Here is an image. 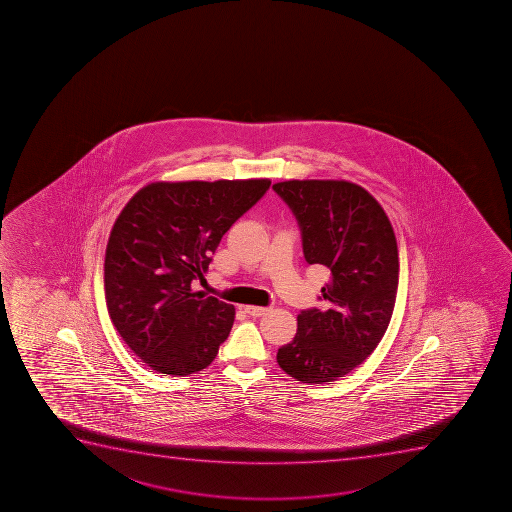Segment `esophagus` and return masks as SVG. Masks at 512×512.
Wrapping results in <instances>:
<instances>
[{
	"instance_id": "obj_1",
	"label": "esophagus",
	"mask_w": 512,
	"mask_h": 512,
	"mask_svg": "<svg viewBox=\"0 0 512 512\" xmlns=\"http://www.w3.org/2000/svg\"><path fill=\"white\" fill-rule=\"evenodd\" d=\"M243 310H245L248 315H252V317H262V315L267 314L270 309L269 307H257V305H245Z\"/></svg>"
}]
</instances>
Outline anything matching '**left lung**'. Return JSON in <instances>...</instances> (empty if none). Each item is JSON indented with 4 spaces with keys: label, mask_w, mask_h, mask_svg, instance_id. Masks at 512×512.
Segmentation results:
<instances>
[{
    "label": "left lung",
    "mask_w": 512,
    "mask_h": 512,
    "mask_svg": "<svg viewBox=\"0 0 512 512\" xmlns=\"http://www.w3.org/2000/svg\"><path fill=\"white\" fill-rule=\"evenodd\" d=\"M274 190L302 232L309 265H324L322 309H307L277 362L304 384H325L362 364L384 337L399 285V252L384 208L345 180H289Z\"/></svg>",
    "instance_id": "8db88e82"
}]
</instances>
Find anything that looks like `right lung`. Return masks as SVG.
<instances>
[{"label": "right lung", "instance_id": "obj_1", "mask_svg": "<svg viewBox=\"0 0 512 512\" xmlns=\"http://www.w3.org/2000/svg\"><path fill=\"white\" fill-rule=\"evenodd\" d=\"M269 187V178L155 182L118 215L105 253V299L118 334L148 367L188 375L212 364L235 307L192 285Z\"/></svg>", "mask_w": 512, "mask_h": 512}]
</instances>
